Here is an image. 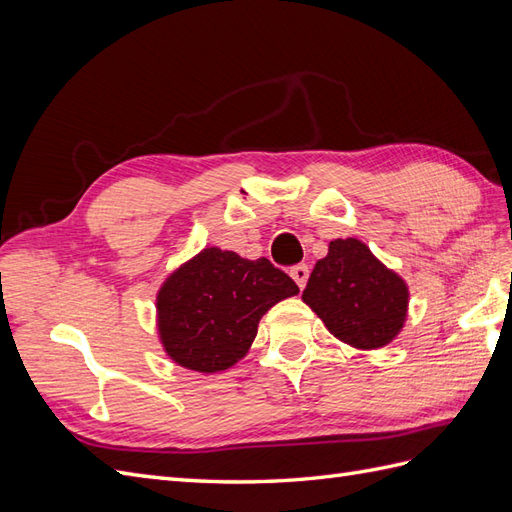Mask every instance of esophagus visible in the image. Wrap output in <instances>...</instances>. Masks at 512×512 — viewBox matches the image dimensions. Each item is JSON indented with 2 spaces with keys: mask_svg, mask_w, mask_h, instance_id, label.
Segmentation results:
<instances>
[{
  "mask_svg": "<svg viewBox=\"0 0 512 512\" xmlns=\"http://www.w3.org/2000/svg\"><path fill=\"white\" fill-rule=\"evenodd\" d=\"M290 275H292V280L297 282V286L303 290V288H305V284H307L309 269H307V265H294V267L290 269Z\"/></svg>",
  "mask_w": 512,
  "mask_h": 512,
  "instance_id": "esophagus-1",
  "label": "esophagus"
}]
</instances>
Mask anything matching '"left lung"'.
<instances>
[{
    "label": "left lung",
    "mask_w": 512,
    "mask_h": 512,
    "mask_svg": "<svg viewBox=\"0 0 512 512\" xmlns=\"http://www.w3.org/2000/svg\"><path fill=\"white\" fill-rule=\"evenodd\" d=\"M408 286L359 239H335L303 290L337 339L361 350L391 344L406 322Z\"/></svg>",
    "instance_id": "1"
}]
</instances>
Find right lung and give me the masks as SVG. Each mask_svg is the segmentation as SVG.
Wrapping results in <instances>:
<instances>
[{"label":"right lung","mask_w":512,"mask_h":512,"mask_svg":"<svg viewBox=\"0 0 512 512\" xmlns=\"http://www.w3.org/2000/svg\"><path fill=\"white\" fill-rule=\"evenodd\" d=\"M299 286L267 258L247 260L220 247L181 265L158 292V333L177 365L215 374L250 350L258 322Z\"/></svg>","instance_id":"1"}]
</instances>
